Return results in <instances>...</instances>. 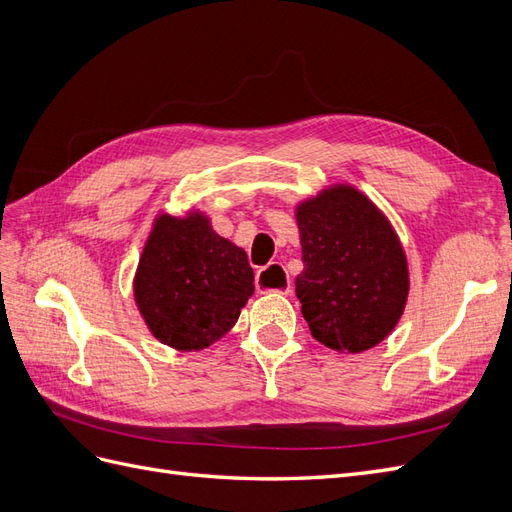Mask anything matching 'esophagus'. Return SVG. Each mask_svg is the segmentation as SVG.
Returning <instances> with one entry per match:
<instances>
[{
	"label": "esophagus",
	"instance_id": "esophagus-1",
	"mask_svg": "<svg viewBox=\"0 0 512 512\" xmlns=\"http://www.w3.org/2000/svg\"><path fill=\"white\" fill-rule=\"evenodd\" d=\"M256 288L258 292H277V294H290L292 282L286 273V269L280 262H271L269 267L260 269L256 273Z\"/></svg>",
	"mask_w": 512,
	"mask_h": 512
}]
</instances>
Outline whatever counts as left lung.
Instances as JSON below:
<instances>
[{
  "label": "left lung",
  "instance_id": "obj_1",
  "mask_svg": "<svg viewBox=\"0 0 512 512\" xmlns=\"http://www.w3.org/2000/svg\"><path fill=\"white\" fill-rule=\"evenodd\" d=\"M294 215L303 250L294 286L314 339L348 354L378 346L410 292L408 258L389 218L348 183L301 200Z\"/></svg>",
  "mask_w": 512,
  "mask_h": 512
}]
</instances>
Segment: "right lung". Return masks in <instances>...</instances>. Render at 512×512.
<instances>
[{"label":"right lung","instance_id":"add662e5","mask_svg":"<svg viewBox=\"0 0 512 512\" xmlns=\"http://www.w3.org/2000/svg\"><path fill=\"white\" fill-rule=\"evenodd\" d=\"M254 294L245 250L220 237L203 211L160 213L134 273V301L151 335L181 352L222 339Z\"/></svg>","mask_w":512,"mask_h":512}]
</instances>
